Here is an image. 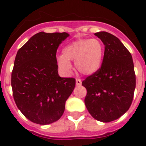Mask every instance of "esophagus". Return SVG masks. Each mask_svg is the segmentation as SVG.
Returning <instances> with one entry per match:
<instances>
[{
	"instance_id": "obj_1",
	"label": "esophagus",
	"mask_w": 146,
	"mask_h": 146,
	"mask_svg": "<svg viewBox=\"0 0 146 146\" xmlns=\"http://www.w3.org/2000/svg\"><path fill=\"white\" fill-rule=\"evenodd\" d=\"M76 86H81L82 85V81H81V80L76 79Z\"/></svg>"
}]
</instances>
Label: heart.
Masks as SVG:
<instances>
[{
  "mask_svg": "<svg viewBox=\"0 0 146 146\" xmlns=\"http://www.w3.org/2000/svg\"><path fill=\"white\" fill-rule=\"evenodd\" d=\"M104 47L98 38H80L69 43L62 50V55L57 57L60 69L66 74L72 70L70 62L75 61V66L83 75H92L102 66Z\"/></svg>",
  "mask_w": 146,
  "mask_h": 146,
  "instance_id": "obj_1",
  "label": "heart"
}]
</instances>
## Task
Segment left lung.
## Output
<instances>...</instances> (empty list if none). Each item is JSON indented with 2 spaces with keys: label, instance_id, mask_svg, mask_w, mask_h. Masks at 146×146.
<instances>
[{
  "label": "left lung",
  "instance_id": "left-lung-1",
  "mask_svg": "<svg viewBox=\"0 0 146 146\" xmlns=\"http://www.w3.org/2000/svg\"><path fill=\"white\" fill-rule=\"evenodd\" d=\"M104 44L101 68L82 81L87 89L85 104L96 120L108 123L124 114L132 104L136 75L131 54L111 33H95Z\"/></svg>",
  "mask_w": 146,
  "mask_h": 146
}]
</instances>
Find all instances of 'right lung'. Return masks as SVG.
Wrapping results in <instances>:
<instances>
[{"label": "right lung", "mask_w": 146, "mask_h": 146, "mask_svg": "<svg viewBox=\"0 0 146 146\" xmlns=\"http://www.w3.org/2000/svg\"><path fill=\"white\" fill-rule=\"evenodd\" d=\"M69 35L41 32L17 51L11 75L13 96L22 113L37 124L59 120L75 88V79L60 77L57 70V50Z\"/></svg>", "instance_id": "right-lung-1"}]
</instances>
